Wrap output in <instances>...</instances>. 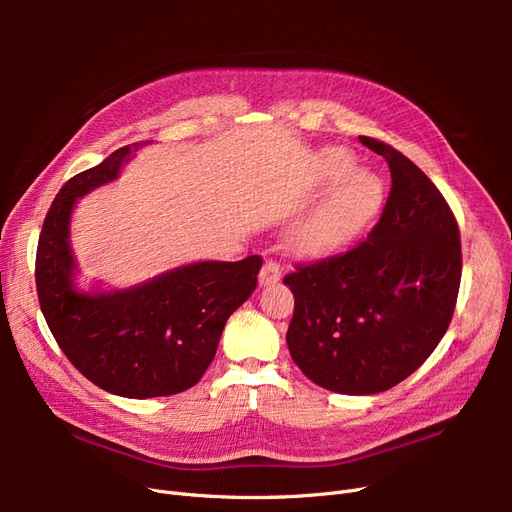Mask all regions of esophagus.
Returning a JSON list of instances; mask_svg holds the SVG:
<instances>
[{
    "instance_id": "obj_1",
    "label": "esophagus",
    "mask_w": 512,
    "mask_h": 512,
    "mask_svg": "<svg viewBox=\"0 0 512 512\" xmlns=\"http://www.w3.org/2000/svg\"><path fill=\"white\" fill-rule=\"evenodd\" d=\"M282 277V267H280V262L277 260H267L265 265H262V269H260V275H258V280H260V284L262 286H269V284H275L277 280H280Z\"/></svg>"
}]
</instances>
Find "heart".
Returning <instances> with one entry per match:
<instances>
[{
	"label": "heart",
	"instance_id": "1",
	"mask_svg": "<svg viewBox=\"0 0 512 512\" xmlns=\"http://www.w3.org/2000/svg\"><path fill=\"white\" fill-rule=\"evenodd\" d=\"M350 153L324 149L316 160V185L320 190L335 188L294 230V245L305 254L337 250L371 222L378 213L384 188L380 177L369 170H353Z\"/></svg>",
	"mask_w": 512,
	"mask_h": 512
}]
</instances>
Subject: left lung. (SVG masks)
<instances>
[{"mask_svg": "<svg viewBox=\"0 0 512 512\" xmlns=\"http://www.w3.org/2000/svg\"><path fill=\"white\" fill-rule=\"evenodd\" d=\"M359 141L391 168V192L367 239L297 262L286 333L292 361L335 393L374 395L406 380L451 324L461 284L455 213L412 160L378 138Z\"/></svg>", "mask_w": 512, "mask_h": 512, "instance_id": "1", "label": "left lung"}]
</instances>
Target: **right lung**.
Masks as SVG:
<instances>
[{"mask_svg":"<svg viewBox=\"0 0 512 512\" xmlns=\"http://www.w3.org/2000/svg\"><path fill=\"white\" fill-rule=\"evenodd\" d=\"M130 151L117 149L59 190L38 239L36 290L55 342L87 380L130 399L166 397L203 378L228 316L258 284L262 258L196 262L123 292H76L70 211L76 198L115 179Z\"/></svg>","mask_w":512,"mask_h":512,"instance_id":"add662e5","label":"right lung"}]
</instances>
